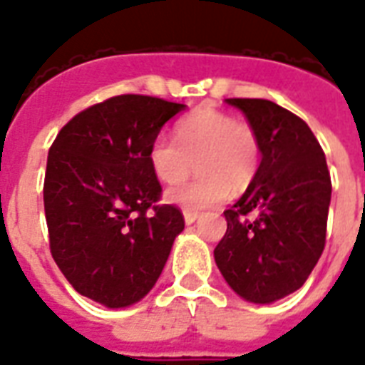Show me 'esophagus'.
Listing matches in <instances>:
<instances>
[{"label": "esophagus", "mask_w": 365, "mask_h": 365, "mask_svg": "<svg viewBox=\"0 0 365 365\" xmlns=\"http://www.w3.org/2000/svg\"><path fill=\"white\" fill-rule=\"evenodd\" d=\"M198 215H200L198 212H190V210H185V221H186V225L194 223V221L198 219Z\"/></svg>", "instance_id": "obj_1"}]
</instances>
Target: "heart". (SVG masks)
Here are the masks:
<instances>
[{"label":"heart","mask_w":365,"mask_h":365,"mask_svg":"<svg viewBox=\"0 0 365 365\" xmlns=\"http://www.w3.org/2000/svg\"><path fill=\"white\" fill-rule=\"evenodd\" d=\"M262 144L256 128L219 109L202 108L177 125V140L155 136L148 150L153 175L167 185L186 179L198 163L200 175L173 186L167 202L198 212L229 198L231 186L240 192L256 177Z\"/></svg>","instance_id":"b5f03b06"}]
</instances>
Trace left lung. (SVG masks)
<instances>
[{"label":"left lung","instance_id":"1","mask_svg":"<svg viewBox=\"0 0 365 365\" xmlns=\"http://www.w3.org/2000/svg\"><path fill=\"white\" fill-rule=\"evenodd\" d=\"M256 128L262 163L237 204L215 264L238 297L269 304L306 283L325 248L331 175L319 142L298 115L269 100L229 98ZM256 212L252 220L250 213Z\"/></svg>","mask_w":365,"mask_h":365}]
</instances>
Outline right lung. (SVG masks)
Segmentation results:
<instances>
[{"label":"right lung","mask_w":365,"mask_h":365,"mask_svg":"<svg viewBox=\"0 0 365 365\" xmlns=\"http://www.w3.org/2000/svg\"><path fill=\"white\" fill-rule=\"evenodd\" d=\"M182 109L153 96H113L76 113L49 148V250L82 297L125 308L161 275L185 217L177 205L160 204L148 150Z\"/></svg>","instance_id":"obj_1"}]
</instances>
